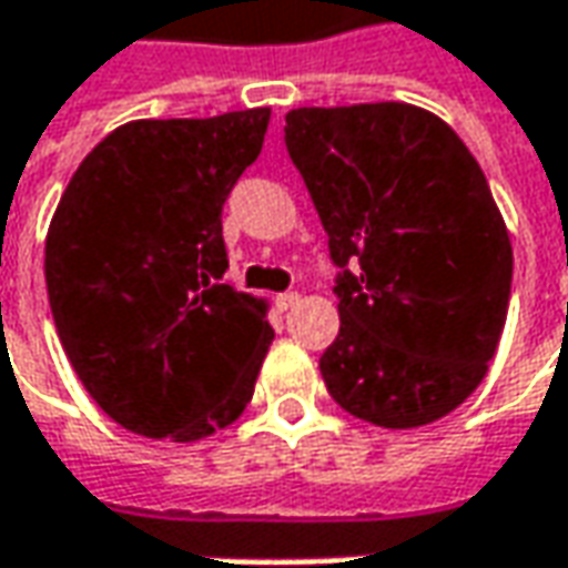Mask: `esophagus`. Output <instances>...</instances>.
Listing matches in <instances>:
<instances>
[{"instance_id":"esophagus-1","label":"esophagus","mask_w":568,"mask_h":568,"mask_svg":"<svg viewBox=\"0 0 568 568\" xmlns=\"http://www.w3.org/2000/svg\"><path fill=\"white\" fill-rule=\"evenodd\" d=\"M296 303H300V294H277V296H274V306H277L281 313L294 310Z\"/></svg>"}]
</instances>
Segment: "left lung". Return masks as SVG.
Here are the masks:
<instances>
[{
	"label": "left lung",
	"mask_w": 568,
	"mask_h": 568,
	"mask_svg": "<svg viewBox=\"0 0 568 568\" xmlns=\"http://www.w3.org/2000/svg\"><path fill=\"white\" fill-rule=\"evenodd\" d=\"M284 142L341 268L328 395L385 429L452 414L487 376L513 294L480 164L448 122L398 100L300 106Z\"/></svg>",
	"instance_id": "8db88e82"
}]
</instances>
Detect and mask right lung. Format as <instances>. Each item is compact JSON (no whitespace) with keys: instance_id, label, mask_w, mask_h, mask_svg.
<instances>
[{"instance_id":"add662e5","label":"right lung","mask_w":568,"mask_h":568,"mask_svg":"<svg viewBox=\"0 0 568 568\" xmlns=\"http://www.w3.org/2000/svg\"><path fill=\"white\" fill-rule=\"evenodd\" d=\"M272 110L132 120L81 161L47 230V294L81 385L116 424L195 443L250 404L268 303L221 284V211Z\"/></svg>"}]
</instances>
